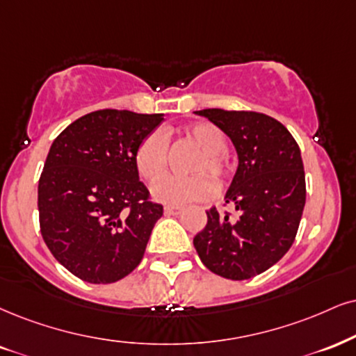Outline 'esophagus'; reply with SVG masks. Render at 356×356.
Wrapping results in <instances>:
<instances>
[{"label":"esophagus","instance_id":"esophagus-1","mask_svg":"<svg viewBox=\"0 0 356 356\" xmlns=\"http://www.w3.org/2000/svg\"><path fill=\"white\" fill-rule=\"evenodd\" d=\"M183 211V206H165V214H179Z\"/></svg>","mask_w":356,"mask_h":356}]
</instances>
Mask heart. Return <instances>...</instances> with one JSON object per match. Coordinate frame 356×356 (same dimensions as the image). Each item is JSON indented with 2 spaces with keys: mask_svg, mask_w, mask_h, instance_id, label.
Returning a JSON list of instances; mask_svg holds the SVG:
<instances>
[{
  "mask_svg": "<svg viewBox=\"0 0 356 356\" xmlns=\"http://www.w3.org/2000/svg\"><path fill=\"white\" fill-rule=\"evenodd\" d=\"M185 134L200 148V153L188 166V171L195 173L190 177H165L158 179L168 165V147L161 131L148 134L135 152L134 161L140 178L148 183L158 179L152 188V195L160 203L181 206L193 201L208 200L214 191L213 181L218 188H222L229 179L231 166L225 156L227 147L225 134L216 125L206 122L188 127ZM209 176L213 178L212 182Z\"/></svg>",
  "mask_w": 356,
  "mask_h": 356,
  "instance_id": "1",
  "label": "heart"
}]
</instances>
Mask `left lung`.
Listing matches in <instances>:
<instances>
[{
	"mask_svg": "<svg viewBox=\"0 0 356 356\" xmlns=\"http://www.w3.org/2000/svg\"><path fill=\"white\" fill-rule=\"evenodd\" d=\"M195 113L231 138L239 165L226 193L238 218L211 208L193 244L214 274L251 279L280 261L296 239L305 206L300 148L291 131L266 113L222 108Z\"/></svg>",
	"mask_w": 356,
	"mask_h": 356,
	"instance_id": "1",
	"label": "left lung"
}]
</instances>
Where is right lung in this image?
I'll use <instances>...</instances> for the list:
<instances>
[{
  "mask_svg": "<svg viewBox=\"0 0 356 356\" xmlns=\"http://www.w3.org/2000/svg\"><path fill=\"white\" fill-rule=\"evenodd\" d=\"M163 113L104 108L57 135L38 186L39 226L57 261L79 279L112 284L140 264L163 206L140 181L135 152Z\"/></svg>",
  "mask_w": 356,
  "mask_h": 356,
  "instance_id": "right-lung-1",
  "label": "right lung"
}]
</instances>
